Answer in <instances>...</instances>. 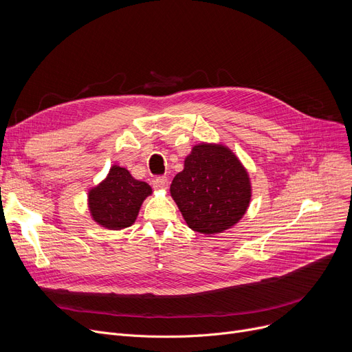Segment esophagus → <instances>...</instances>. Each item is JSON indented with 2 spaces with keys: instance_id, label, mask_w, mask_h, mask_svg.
<instances>
[{
  "instance_id": "esophagus-1",
  "label": "esophagus",
  "mask_w": 352,
  "mask_h": 352,
  "mask_svg": "<svg viewBox=\"0 0 352 352\" xmlns=\"http://www.w3.org/2000/svg\"><path fill=\"white\" fill-rule=\"evenodd\" d=\"M154 184H155V187H157V188L165 190L166 187H168V178H166L165 175H160V177H157V178H155Z\"/></svg>"
}]
</instances>
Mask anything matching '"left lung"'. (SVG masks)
<instances>
[{
	"instance_id": "8db88e82",
	"label": "left lung",
	"mask_w": 352,
	"mask_h": 352,
	"mask_svg": "<svg viewBox=\"0 0 352 352\" xmlns=\"http://www.w3.org/2000/svg\"><path fill=\"white\" fill-rule=\"evenodd\" d=\"M170 191L188 227L207 235L235 226L251 199L250 178L241 162L227 146L212 144L192 148Z\"/></svg>"
}]
</instances>
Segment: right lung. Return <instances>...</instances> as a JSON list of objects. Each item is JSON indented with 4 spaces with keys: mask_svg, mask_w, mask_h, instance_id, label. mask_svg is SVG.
<instances>
[{
    "mask_svg": "<svg viewBox=\"0 0 352 352\" xmlns=\"http://www.w3.org/2000/svg\"><path fill=\"white\" fill-rule=\"evenodd\" d=\"M151 192L146 182L133 178L128 170L114 165L105 181L88 194L91 215L108 230L126 228L134 224L142 201Z\"/></svg>",
    "mask_w": 352,
    "mask_h": 352,
    "instance_id": "right-lung-1",
    "label": "right lung"
}]
</instances>
